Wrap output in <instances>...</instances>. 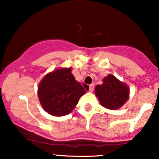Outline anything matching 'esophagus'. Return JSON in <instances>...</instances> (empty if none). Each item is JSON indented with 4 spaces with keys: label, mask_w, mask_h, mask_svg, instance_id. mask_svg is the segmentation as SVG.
I'll use <instances>...</instances> for the list:
<instances>
[{
    "label": "esophagus",
    "mask_w": 159,
    "mask_h": 159,
    "mask_svg": "<svg viewBox=\"0 0 159 159\" xmlns=\"http://www.w3.org/2000/svg\"><path fill=\"white\" fill-rule=\"evenodd\" d=\"M94 87H95V86H94V84H91V85H90V86H89V92H92V91H93Z\"/></svg>",
    "instance_id": "34e87169"
}]
</instances>
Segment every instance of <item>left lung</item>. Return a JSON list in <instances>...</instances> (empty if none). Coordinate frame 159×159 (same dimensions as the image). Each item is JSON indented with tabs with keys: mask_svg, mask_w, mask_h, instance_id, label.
<instances>
[{
	"mask_svg": "<svg viewBox=\"0 0 159 159\" xmlns=\"http://www.w3.org/2000/svg\"><path fill=\"white\" fill-rule=\"evenodd\" d=\"M95 94L103 107L117 110L128 100L130 89L127 84L109 74L102 79V84L95 87Z\"/></svg>",
	"mask_w": 159,
	"mask_h": 159,
	"instance_id": "8db88e82",
	"label": "left lung"
}]
</instances>
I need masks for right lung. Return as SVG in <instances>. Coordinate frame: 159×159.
<instances>
[{
  "instance_id": "right-lung-1",
  "label": "right lung",
  "mask_w": 159,
  "mask_h": 159,
  "mask_svg": "<svg viewBox=\"0 0 159 159\" xmlns=\"http://www.w3.org/2000/svg\"><path fill=\"white\" fill-rule=\"evenodd\" d=\"M85 92L84 87L71 74V67H60L46 74L37 91L40 105L53 116L71 113Z\"/></svg>"
}]
</instances>
